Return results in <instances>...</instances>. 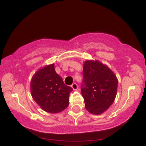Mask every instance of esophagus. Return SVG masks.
I'll return each mask as SVG.
<instances>
[{"mask_svg": "<svg viewBox=\"0 0 146 146\" xmlns=\"http://www.w3.org/2000/svg\"><path fill=\"white\" fill-rule=\"evenodd\" d=\"M71 88H73V89L74 90H76L77 89H78V84H75V83L71 85Z\"/></svg>", "mask_w": 146, "mask_h": 146, "instance_id": "obj_1", "label": "esophagus"}]
</instances>
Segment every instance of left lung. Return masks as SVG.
<instances>
[{"instance_id": "1", "label": "left lung", "mask_w": 146, "mask_h": 146, "mask_svg": "<svg viewBox=\"0 0 146 146\" xmlns=\"http://www.w3.org/2000/svg\"><path fill=\"white\" fill-rule=\"evenodd\" d=\"M82 95L85 108L93 115H101L113 104L118 80L113 71L99 60H86L83 66Z\"/></svg>"}]
</instances>
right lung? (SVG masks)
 Segmentation results:
<instances>
[{"mask_svg": "<svg viewBox=\"0 0 146 146\" xmlns=\"http://www.w3.org/2000/svg\"><path fill=\"white\" fill-rule=\"evenodd\" d=\"M31 96L37 104L46 113H58L69 104L68 97L73 90L66 86L55 71L54 63L37 71L30 82Z\"/></svg>", "mask_w": 146, "mask_h": 146, "instance_id": "obj_1", "label": "right lung"}]
</instances>
